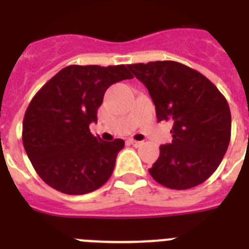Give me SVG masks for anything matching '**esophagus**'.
Masks as SVG:
<instances>
[{
    "label": "esophagus",
    "instance_id": "34e87169",
    "mask_svg": "<svg viewBox=\"0 0 249 249\" xmlns=\"http://www.w3.org/2000/svg\"><path fill=\"white\" fill-rule=\"evenodd\" d=\"M128 143H131V145H133V146H136V147L142 145V142H141V141H136V140H133V139H129Z\"/></svg>",
    "mask_w": 249,
    "mask_h": 249
}]
</instances>
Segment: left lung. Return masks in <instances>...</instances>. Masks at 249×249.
I'll list each match as a JSON object with an SVG mask.
<instances>
[{"instance_id":"left-lung-1","label":"left lung","mask_w":249,"mask_h":249,"mask_svg":"<svg viewBox=\"0 0 249 249\" xmlns=\"http://www.w3.org/2000/svg\"><path fill=\"white\" fill-rule=\"evenodd\" d=\"M149 90L158 122L172 121V142L160 146L149 169L158 183L188 190L220 165L231 141V116L227 99L196 70L174 61L127 66Z\"/></svg>"}]
</instances>
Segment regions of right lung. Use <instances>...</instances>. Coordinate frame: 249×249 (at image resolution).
<instances>
[{
	"label": "right lung",
	"instance_id": "add662e5",
	"mask_svg": "<svg viewBox=\"0 0 249 249\" xmlns=\"http://www.w3.org/2000/svg\"><path fill=\"white\" fill-rule=\"evenodd\" d=\"M132 77L124 65H72L36 92L24 117L22 143L48 186L66 195H85L109 179L124 141H103L89 126L98 121L107 89Z\"/></svg>",
	"mask_w": 249,
	"mask_h": 249
}]
</instances>
